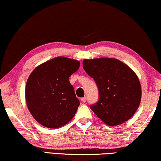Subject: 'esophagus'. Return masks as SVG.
Returning a JSON list of instances; mask_svg holds the SVG:
<instances>
[{
    "instance_id": "esophagus-1",
    "label": "esophagus",
    "mask_w": 161,
    "mask_h": 161,
    "mask_svg": "<svg viewBox=\"0 0 161 161\" xmlns=\"http://www.w3.org/2000/svg\"><path fill=\"white\" fill-rule=\"evenodd\" d=\"M81 102L82 103H85L86 101H87V97H82L81 99Z\"/></svg>"
}]
</instances>
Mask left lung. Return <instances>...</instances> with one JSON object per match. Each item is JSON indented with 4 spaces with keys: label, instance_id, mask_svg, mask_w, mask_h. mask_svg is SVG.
<instances>
[{
    "label": "left lung",
    "instance_id": "8db88e82",
    "mask_svg": "<svg viewBox=\"0 0 161 161\" xmlns=\"http://www.w3.org/2000/svg\"><path fill=\"white\" fill-rule=\"evenodd\" d=\"M83 68L93 78L99 100L90 108L105 124L116 126L131 118L140 103L142 90L136 74L116 58L85 59Z\"/></svg>",
    "mask_w": 161,
    "mask_h": 161
}]
</instances>
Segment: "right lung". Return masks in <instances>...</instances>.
<instances>
[{"label": "right lung", "instance_id": "add662e5", "mask_svg": "<svg viewBox=\"0 0 161 161\" xmlns=\"http://www.w3.org/2000/svg\"><path fill=\"white\" fill-rule=\"evenodd\" d=\"M80 66L76 60L59 56L40 64L31 73L26 85V102L41 125L56 129L73 119L80 103L69 79Z\"/></svg>", "mask_w": 161, "mask_h": 161}]
</instances>
